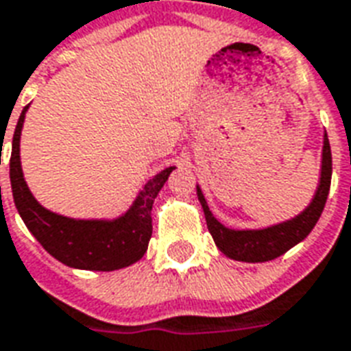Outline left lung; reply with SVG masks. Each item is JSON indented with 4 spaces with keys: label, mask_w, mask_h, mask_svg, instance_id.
<instances>
[{
    "label": "left lung",
    "mask_w": 351,
    "mask_h": 351,
    "mask_svg": "<svg viewBox=\"0 0 351 351\" xmlns=\"http://www.w3.org/2000/svg\"><path fill=\"white\" fill-rule=\"evenodd\" d=\"M331 147H329L328 134H324V149H322V173L320 184L314 193L313 201L300 215H295L288 221L277 223L266 228H253V230H234L225 227L210 212L206 199L202 195L201 188L197 186V197L204 210L206 225L215 245L223 255L240 262H268L287 253L295 243L305 240L313 230L316 221L320 219L322 210L326 206L331 186Z\"/></svg>",
    "instance_id": "obj_1"
}]
</instances>
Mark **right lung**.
I'll list each match as a JSON object with an SVG mask.
<instances>
[{
    "label": "right lung",
    "instance_id": "1",
    "mask_svg": "<svg viewBox=\"0 0 351 351\" xmlns=\"http://www.w3.org/2000/svg\"><path fill=\"white\" fill-rule=\"evenodd\" d=\"M27 108L29 106L23 108L12 136L9 167L14 204L31 234L53 258L70 268L113 271L139 261L147 253L152 236L150 212L154 199L175 167L163 169L162 173L152 176L139 191L128 212L117 219H72L50 212L38 204L23 180L20 136Z\"/></svg>",
    "mask_w": 351,
    "mask_h": 351
}]
</instances>
